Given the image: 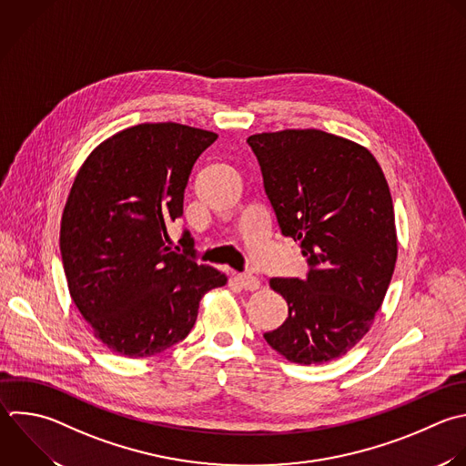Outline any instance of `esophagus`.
I'll use <instances>...</instances> for the list:
<instances>
[{"label":"esophagus","mask_w":466,"mask_h":466,"mask_svg":"<svg viewBox=\"0 0 466 466\" xmlns=\"http://www.w3.org/2000/svg\"><path fill=\"white\" fill-rule=\"evenodd\" d=\"M237 282H238L240 288H244L246 291H255V289H258V286H260V280H258L255 275H251V273H238V275H237Z\"/></svg>","instance_id":"1"}]
</instances>
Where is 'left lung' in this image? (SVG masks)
<instances>
[{
  "label": "left lung",
  "instance_id": "8db88e82",
  "mask_svg": "<svg viewBox=\"0 0 466 466\" xmlns=\"http://www.w3.org/2000/svg\"><path fill=\"white\" fill-rule=\"evenodd\" d=\"M284 237L300 244L306 279H269L288 319L266 342L291 362L344 355L370 329L390 286L397 237L390 187L373 155L317 129L248 138Z\"/></svg>",
  "mask_w": 466,
  "mask_h": 466
}]
</instances>
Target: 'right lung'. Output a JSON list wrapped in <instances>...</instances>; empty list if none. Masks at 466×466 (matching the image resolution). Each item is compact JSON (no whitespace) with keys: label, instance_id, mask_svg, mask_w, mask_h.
Instances as JSON below:
<instances>
[{"label":"right lung","instance_id":"add662e5","mask_svg":"<svg viewBox=\"0 0 466 466\" xmlns=\"http://www.w3.org/2000/svg\"><path fill=\"white\" fill-rule=\"evenodd\" d=\"M215 133L140 124L100 144L78 171L60 229L71 297L109 350L133 359L187 337L206 291L226 275L167 246L166 226L184 213V191Z\"/></svg>","mask_w":466,"mask_h":466}]
</instances>
